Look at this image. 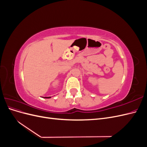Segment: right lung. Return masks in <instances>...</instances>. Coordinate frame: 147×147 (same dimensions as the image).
<instances>
[{
  "mask_svg": "<svg viewBox=\"0 0 147 147\" xmlns=\"http://www.w3.org/2000/svg\"><path fill=\"white\" fill-rule=\"evenodd\" d=\"M43 98H46V99H49V98H51V97H43Z\"/></svg>",
  "mask_w": 147,
  "mask_h": 147,
  "instance_id": "obj_1",
  "label": "right lung"
}]
</instances>
